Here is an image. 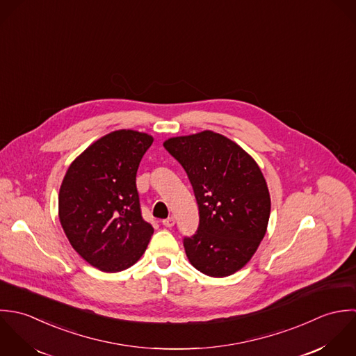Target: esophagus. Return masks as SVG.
<instances>
[{"label":"esophagus","instance_id":"34e87169","mask_svg":"<svg viewBox=\"0 0 356 356\" xmlns=\"http://www.w3.org/2000/svg\"><path fill=\"white\" fill-rule=\"evenodd\" d=\"M162 224L165 227H173L175 225V217H168V218L162 220Z\"/></svg>","mask_w":356,"mask_h":356}]
</instances>
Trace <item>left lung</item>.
<instances>
[{
  "instance_id": "8db88e82",
  "label": "left lung",
  "mask_w": 356,
  "mask_h": 356,
  "mask_svg": "<svg viewBox=\"0 0 356 356\" xmlns=\"http://www.w3.org/2000/svg\"><path fill=\"white\" fill-rule=\"evenodd\" d=\"M166 151L184 168L200 209V225L183 243L202 274L222 278L241 270L263 241L271 211L266 179L236 143L212 131L170 138Z\"/></svg>"
}]
</instances>
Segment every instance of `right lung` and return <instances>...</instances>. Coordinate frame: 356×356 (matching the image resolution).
Listing matches in <instances>:
<instances>
[{"mask_svg":"<svg viewBox=\"0 0 356 356\" xmlns=\"http://www.w3.org/2000/svg\"><path fill=\"white\" fill-rule=\"evenodd\" d=\"M152 136L121 129L72 161L59 191V218L74 250L104 273L134 266L154 234L142 216L136 173Z\"/></svg>","mask_w":356,"mask_h":356,"instance_id":"right-lung-1","label":"right lung"}]
</instances>
